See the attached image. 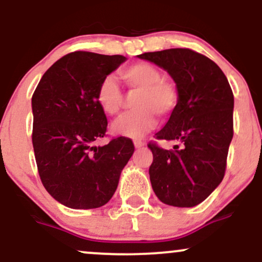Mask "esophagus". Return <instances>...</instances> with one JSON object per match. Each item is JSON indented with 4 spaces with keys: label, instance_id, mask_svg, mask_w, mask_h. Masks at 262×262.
<instances>
[{
    "label": "esophagus",
    "instance_id": "1",
    "mask_svg": "<svg viewBox=\"0 0 262 262\" xmlns=\"http://www.w3.org/2000/svg\"><path fill=\"white\" fill-rule=\"evenodd\" d=\"M134 145H135V147H136V148H142V147L145 146V142H143V141H141V140H135Z\"/></svg>",
    "mask_w": 262,
    "mask_h": 262
}]
</instances>
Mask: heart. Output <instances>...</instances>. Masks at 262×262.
Here are the masks:
<instances>
[{"mask_svg":"<svg viewBox=\"0 0 262 262\" xmlns=\"http://www.w3.org/2000/svg\"><path fill=\"white\" fill-rule=\"evenodd\" d=\"M120 78L131 93H137L132 106L136 110L113 125V131L130 139H141L155 127L156 115H170L178 104L179 93L172 81L163 79L162 72L154 64L140 61L122 68ZM99 106L108 116L119 115L123 94L114 76H105L96 92Z\"/></svg>","mask_w":262,"mask_h":262,"instance_id":"heart-1","label":"heart"}]
</instances>
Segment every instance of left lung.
<instances>
[{
    "instance_id": "8db88e82",
    "label": "left lung",
    "mask_w": 262,
    "mask_h": 262,
    "mask_svg": "<svg viewBox=\"0 0 262 262\" xmlns=\"http://www.w3.org/2000/svg\"><path fill=\"white\" fill-rule=\"evenodd\" d=\"M163 68L174 80L178 104L157 140L177 141L173 149L148 143L154 155L149 179L164 204L198 205L211 194L225 174L234 135V95L222 69L205 55L173 48L137 55Z\"/></svg>"
}]
</instances>
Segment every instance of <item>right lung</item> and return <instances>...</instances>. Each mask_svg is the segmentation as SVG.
<instances>
[{
    "instance_id": "right-lung-1",
    "label": "right lung",
    "mask_w": 262,
    "mask_h": 262,
    "mask_svg": "<svg viewBox=\"0 0 262 262\" xmlns=\"http://www.w3.org/2000/svg\"><path fill=\"white\" fill-rule=\"evenodd\" d=\"M125 60L123 55L69 53L44 73L32 96V142L40 181L55 201L72 209L106 204L135 151L122 136L95 146L107 127L98 86Z\"/></svg>"
}]
</instances>
